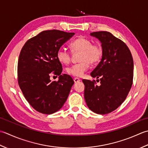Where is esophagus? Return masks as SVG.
I'll return each mask as SVG.
<instances>
[{
	"label": "esophagus",
	"instance_id": "34e87169",
	"mask_svg": "<svg viewBox=\"0 0 148 148\" xmlns=\"http://www.w3.org/2000/svg\"><path fill=\"white\" fill-rule=\"evenodd\" d=\"M73 80H74V82L75 83H78V82H80V78H75L74 79H73Z\"/></svg>",
	"mask_w": 148,
	"mask_h": 148
}]
</instances>
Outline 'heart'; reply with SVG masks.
Instances as JSON below:
<instances>
[{
	"label": "heart",
	"mask_w": 148,
	"mask_h": 148,
	"mask_svg": "<svg viewBox=\"0 0 148 148\" xmlns=\"http://www.w3.org/2000/svg\"><path fill=\"white\" fill-rule=\"evenodd\" d=\"M73 52H80L79 63L72 65L66 69L67 73L74 77H82L88 70L91 64H95L100 61L102 57V49L97 44H92L91 41L84 37H80L70 43ZM57 58L64 64H68L71 61L70 53L64 48H60L57 50Z\"/></svg>",
	"instance_id": "b5f03b06"
}]
</instances>
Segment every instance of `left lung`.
I'll list each match as a JSON object with an SVG mask.
<instances>
[{"instance_id":"obj_1","label":"left lung","mask_w":148,"mask_h":148,"mask_svg":"<svg viewBox=\"0 0 148 148\" xmlns=\"http://www.w3.org/2000/svg\"><path fill=\"white\" fill-rule=\"evenodd\" d=\"M90 35L101 43V61L91 73L92 78L100 81V86L82 80L84 98L92 112L106 114L118 108L127 96L133 82L134 61L126 45L111 33L99 31Z\"/></svg>"}]
</instances>
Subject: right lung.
<instances>
[{
  "instance_id": "add662e5",
  "label": "right lung",
  "mask_w": 148,
  "mask_h": 148,
  "mask_svg": "<svg viewBox=\"0 0 148 148\" xmlns=\"http://www.w3.org/2000/svg\"><path fill=\"white\" fill-rule=\"evenodd\" d=\"M74 32L49 30L30 39L21 50L18 62V81L29 104L39 112L52 114L61 109L70 94L74 81L61 75L62 64L57 52L73 37ZM59 76L51 81L50 74Z\"/></svg>"
}]
</instances>
